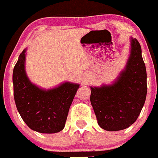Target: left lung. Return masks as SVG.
<instances>
[{
	"label": "left lung",
	"instance_id": "1",
	"mask_svg": "<svg viewBox=\"0 0 158 158\" xmlns=\"http://www.w3.org/2000/svg\"><path fill=\"white\" fill-rule=\"evenodd\" d=\"M147 93L146 69L140 43L131 40V53L117 81L91 87L90 101L100 127L108 131L126 129L137 120Z\"/></svg>",
	"mask_w": 158,
	"mask_h": 158
}]
</instances>
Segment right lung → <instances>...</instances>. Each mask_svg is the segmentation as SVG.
Masks as SVG:
<instances>
[{"label":"right lung","mask_w":158,"mask_h":158,"mask_svg":"<svg viewBox=\"0 0 158 158\" xmlns=\"http://www.w3.org/2000/svg\"><path fill=\"white\" fill-rule=\"evenodd\" d=\"M25 50L14 67V100L25 123L40 133L52 134L63 130L69 109L79 85L65 82L45 91L28 80L24 70Z\"/></svg>","instance_id":"1"}]
</instances>
